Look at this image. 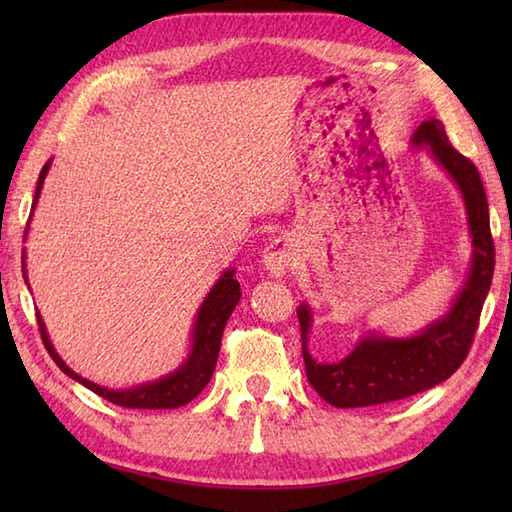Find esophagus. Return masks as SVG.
Listing matches in <instances>:
<instances>
[{
  "label": "esophagus",
  "instance_id": "obj_1",
  "mask_svg": "<svg viewBox=\"0 0 512 512\" xmlns=\"http://www.w3.org/2000/svg\"><path fill=\"white\" fill-rule=\"evenodd\" d=\"M295 248H292L290 239L277 237L264 248L262 266L270 277H284L288 270L295 266Z\"/></svg>",
  "mask_w": 512,
  "mask_h": 512
}]
</instances>
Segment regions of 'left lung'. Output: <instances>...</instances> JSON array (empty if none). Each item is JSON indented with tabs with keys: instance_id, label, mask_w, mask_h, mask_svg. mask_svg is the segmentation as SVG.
<instances>
[{
	"instance_id": "1",
	"label": "left lung",
	"mask_w": 512,
	"mask_h": 512,
	"mask_svg": "<svg viewBox=\"0 0 512 512\" xmlns=\"http://www.w3.org/2000/svg\"><path fill=\"white\" fill-rule=\"evenodd\" d=\"M413 147H429L431 156L458 184L464 198L473 259L469 279L451 310L409 339L369 334L339 363H319L308 352L312 312L308 303L297 308L306 376L317 394L334 407H372L409 398L440 385L458 369L473 345L482 306L491 290L495 244L488 222V202L480 173L473 162L449 143L444 125L424 121L411 138Z\"/></svg>"
}]
</instances>
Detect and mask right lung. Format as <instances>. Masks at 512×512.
<instances>
[{
  "mask_svg": "<svg viewBox=\"0 0 512 512\" xmlns=\"http://www.w3.org/2000/svg\"><path fill=\"white\" fill-rule=\"evenodd\" d=\"M48 169H50V162H46L39 173L35 204H37V198H39L41 187H43V178H46ZM32 209H35V206H32ZM21 270H24V277H26L24 264H21ZM233 275H235L233 268L224 270V275L217 279V284L211 288L209 295H206V299L202 301L198 317H195L193 336H191L193 345H191L187 361H184L176 369V372H171L165 378L156 380V383L138 385L132 389H107V387L96 385V383H92V380L72 372V369L61 361V356L54 352V347L48 339L46 325H43V319L37 314L43 345H46V350L52 356V361L59 365L63 374H68L72 380H76V383H81L83 387L92 389L94 394H99L101 398L114 402V405H118V407H127V409H176V407H182L198 396L200 391L209 385V380L213 376L217 354H220V343H222V332L226 328V321H228V317H231V312L235 310L239 297H242L239 281Z\"/></svg>",
  "mask_w": 512,
  "mask_h": 512,
  "instance_id": "1",
  "label": "right lung"
}]
</instances>
